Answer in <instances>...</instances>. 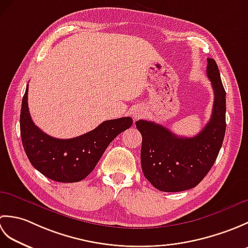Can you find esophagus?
<instances>
[{
    "label": "esophagus",
    "instance_id": "1",
    "mask_svg": "<svg viewBox=\"0 0 248 248\" xmlns=\"http://www.w3.org/2000/svg\"><path fill=\"white\" fill-rule=\"evenodd\" d=\"M144 112H145V110L143 109V108H136V109H134L133 110V118H134V120H138V119H140V117H141V116H143L144 115Z\"/></svg>",
    "mask_w": 248,
    "mask_h": 248
}]
</instances>
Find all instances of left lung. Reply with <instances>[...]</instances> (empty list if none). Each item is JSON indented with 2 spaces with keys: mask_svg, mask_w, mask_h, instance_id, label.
Returning <instances> with one entry per match:
<instances>
[{
  "mask_svg": "<svg viewBox=\"0 0 248 248\" xmlns=\"http://www.w3.org/2000/svg\"><path fill=\"white\" fill-rule=\"evenodd\" d=\"M207 75L214 102L209 123L193 138H181L152 121H136L140 132L141 170L152 186L162 192L193 188L207 176L217 161L226 131V92L217 62L208 59Z\"/></svg>",
  "mask_w": 248,
  "mask_h": 248,
  "instance_id": "left-lung-1",
  "label": "left lung"
}]
</instances>
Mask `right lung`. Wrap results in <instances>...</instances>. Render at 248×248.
I'll use <instances>...</instances> for the list:
<instances>
[{"label": "right lung", "instance_id": "1", "mask_svg": "<svg viewBox=\"0 0 248 248\" xmlns=\"http://www.w3.org/2000/svg\"><path fill=\"white\" fill-rule=\"evenodd\" d=\"M26 86L20 113V133L31 164L57 182H78L96 167L116 136L132 125L131 117L105 120L96 129L69 140L55 139L43 132L31 120Z\"/></svg>", "mask_w": 248, "mask_h": 248}]
</instances>
